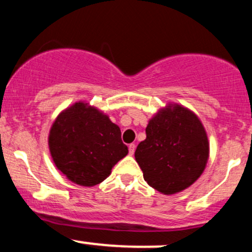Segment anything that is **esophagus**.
Masks as SVG:
<instances>
[{"label": "esophagus", "instance_id": "34e87169", "mask_svg": "<svg viewBox=\"0 0 252 252\" xmlns=\"http://www.w3.org/2000/svg\"><path fill=\"white\" fill-rule=\"evenodd\" d=\"M128 148H129V154H130V155H134V153H135V148H136L135 144H134V143L129 144Z\"/></svg>", "mask_w": 252, "mask_h": 252}]
</instances>
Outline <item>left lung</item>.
Masks as SVG:
<instances>
[{"mask_svg":"<svg viewBox=\"0 0 252 252\" xmlns=\"http://www.w3.org/2000/svg\"><path fill=\"white\" fill-rule=\"evenodd\" d=\"M135 158L149 186L163 194L194 182L209 158V140L198 117L184 106H166L149 121Z\"/></svg>","mask_w":252,"mask_h":252,"instance_id":"obj_1","label":"left lung"}]
</instances>
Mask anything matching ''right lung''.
Returning a JSON list of instances; mask_svg holds the SVG:
<instances>
[{
    "mask_svg": "<svg viewBox=\"0 0 252 252\" xmlns=\"http://www.w3.org/2000/svg\"><path fill=\"white\" fill-rule=\"evenodd\" d=\"M57 168L80 186L100 184L128 154L121 130L106 115L79 102L57 117L48 137Z\"/></svg>",
    "mask_w": 252,
    "mask_h": 252,
    "instance_id": "obj_1",
    "label": "right lung"
}]
</instances>
